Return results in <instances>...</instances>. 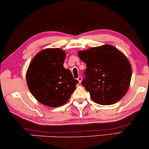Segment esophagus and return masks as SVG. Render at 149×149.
Masks as SVG:
<instances>
[{
  "mask_svg": "<svg viewBox=\"0 0 149 149\" xmlns=\"http://www.w3.org/2000/svg\"><path fill=\"white\" fill-rule=\"evenodd\" d=\"M77 80L79 81V83H81V81H82V77L79 76V77H78V78H77Z\"/></svg>",
  "mask_w": 149,
  "mask_h": 149,
  "instance_id": "1",
  "label": "esophagus"
}]
</instances>
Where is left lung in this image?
<instances>
[{
	"label": "left lung",
	"mask_w": 149,
	"mask_h": 149,
	"mask_svg": "<svg viewBox=\"0 0 149 149\" xmlns=\"http://www.w3.org/2000/svg\"><path fill=\"white\" fill-rule=\"evenodd\" d=\"M78 55L87 66L81 83L94 102L113 104L125 95L131 81L132 67L119 50L105 45L79 51Z\"/></svg>",
	"instance_id": "left-lung-1"
}]
</instances>
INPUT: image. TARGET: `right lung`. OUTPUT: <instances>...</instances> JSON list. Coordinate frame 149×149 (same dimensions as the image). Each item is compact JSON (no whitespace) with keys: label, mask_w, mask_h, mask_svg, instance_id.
I'll list each match as a JSON object with an SVG mask.
<instances>
[{"label":"right lung","mask_w":149,"mask_h":149,"mask_svg":"<svg viewBox=\"0 0 149 149\" xmlns=\"http://www.w3.org/2000/svg\"><path fill=\"white\" fill-rule=\"evenodd\" d=\"M66 53L58 48L38 53L26 73L28 89L42 104L51 107L64 105L68 101L79 83L63 66Z\"/></svg>","instance_id":"right-lung-1"}]
</instances>
